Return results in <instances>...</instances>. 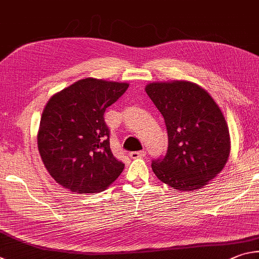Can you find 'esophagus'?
I'll return each instance as SVG.
<instances>
[{
  "mask_svg": "<svg viewBox=\"0 0 259 259\" xmlns=\"http://www.w3.org/2000/svg\"><path fill=\"white\" fill-rule=\"evenodd\" d=\"M146 156V151L142 150V151H134V152H131L130 153V157L133 158V159H137V158H142Z\"/></svg>",
  "mask_w": 259,
  "mask_h": 259,
  "instance_id": "esophagus-1",
  "label": "esophagus"
}]
</instances>
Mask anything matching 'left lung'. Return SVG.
Here are the masks:
<instances>
[{"label":"left lung","mask_w":259,"mask_h":259,"mask_svg":"<svg viewBox=\"0 0 259 259\" xmlns=\"http://www.w3.org/2000/svg\"><path fill=\"white\" fill-rule=\"evenodd\" d=\"M146 92L165 119L168 149L152 170L176 191H196L215 179L231 151L228 122L205 89L189 80L153 81Z\"/></svg>","instance_id":"8db88e82"}]
</instances>
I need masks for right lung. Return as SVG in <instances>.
Instances as JSON below:
<instances>
[{
  "label": "right lung",
  "instance_id": "obj_1",
  "mask_svg": "<svg viewBox=\"0 0 259 259\" xmlns=\"http://www.w3.org/2000/svg\"><path fill=\"white\" fill-rule=\"evenodd\" d=\"M128 86L88 77L50 98L40 117L37 147L45 168L61 187L98 193L121 174L125 165L110 150L103 113Z\"/></svg>",
  "mask_w": 259,
  "mask_h": 259
}]
</instances>
